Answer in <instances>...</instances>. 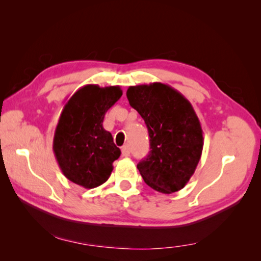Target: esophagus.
<instances>
[{"mask_svg": "<svg viewBox=\"0 0 261 261\" xmlns=\"http://www.w3.org/2000/svg\"><path fill=\"white\" fill-rule=\"evenodd\" d=\"M122 155L124 158L130 156V148H129V146H127V145H125V146L122 147Z\"/></svg>", "mask_w": 261, "mask_h": 261, "instance_id": "34e87169", "label": "esophagus"}]
</instances>
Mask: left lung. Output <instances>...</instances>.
<instances>
[{"instance_id":"obj_1","label":"left lung","mask_w":261,"mask_h":261,"mask_svg":"<svg viewBox=\"0 0 261 261\" xmlns=\"http://www.w3.org/2000/svg\"><path fill=\"white\" fill-rule=\"evenodd\" d=\"M126 96L148 129L151 151L137 165L141 177L158 192L179 191L196 171L204 146L200 121L192 105L162 83L130 86Z\"/></svg>"}]
</instances>
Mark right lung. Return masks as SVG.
<instances>
[{
	"instance_id": "1",
	"label": "right lung",
	"mask_w": 261,
	"mask_h": 261,
	"mask_svg": "<svg viewBox=\"0 0 261 261\" xmlns=\"http://www.w3.org/2000/svg\"><path fill=\"white\" fill-rule=\"evenodd\" d=\"M120 86L88 84L72 94L57 122L53 151L62 173L85 189L103 184L121 155L113 136L103 129L107 110L120 100Z\"/></svg>"
}]
</instances>
